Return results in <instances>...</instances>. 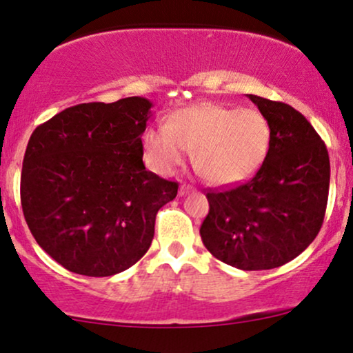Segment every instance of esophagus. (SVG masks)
I'll list each match as a JSON object with an SVG mask.
<instances>
[{
    "mask_svg": "<svg viewBox=\"0 0 353 353\" xmlns=\"http://www.w3.org/2000/svg\"><path fill=\"white\" fill-rule=\"evenodd\" d=\"M189 192H192V187L190 185H185V184L181 185V189H179V194L181 195H187V194H189Z\"/></svg>",
    "mask_w": 353,
    "mask_h": 353,
    "instance_id": "1",
    "label": "esophagus"
}]
</instances>
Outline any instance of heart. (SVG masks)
<instances>
[{"instance_id":"heart-1","label":"heart","mask_w":353,"mask_h":353,"mask_svg":"<svg viewBox=\"0 0 353 353\" xmlns=\"http://www.w3.org/2000/svg\"><path fill=\"white\" fill-rule=\"evenodd\" d=\"M269 120L257 109L200 102L176 110L168 125L146 128L145 159L159 174L172 172L194 151V164L208 182L228 185L248 179L270 148Z\"/></svg>"}]
</instances>
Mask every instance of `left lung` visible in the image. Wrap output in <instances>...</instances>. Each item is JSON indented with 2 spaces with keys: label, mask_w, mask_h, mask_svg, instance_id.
Returning <instances> with one entry per match:
<instances>
[{
  "label": "left lung",
  "mask_w": 353,
  "mask_h": 353,
  "mask_svg": "<svg viewBox=\"0 0 353 353\" xmlns=\"http://www.w3.org/2000/svg\"><path fill=\"white\" fill-rule=\"evenodd\" d=\"M269 120L264 163L246 184L210 190L200 226L205 248L241 270L275 269L313 243L323 226L331 164L324 141L292 105L248 94Z\"/></svg>",
  "instance_id": "1"
}]
</instances>
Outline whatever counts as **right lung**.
Here are the masks:
<instances>
[{"mask_svg": "<svg viewBox=\"0 0 353 353\" xmlns=\"http://www.w3.org/2000/svg\"><path fill=\"white\" fill-rule=\"evenodd\" d=\"M145 97L88 102L35 128L26 148L21 203L40 248L79 275L109 276L151 246L158 210L179 184L146 171Z\"/></svg>", "mask_w": 353, "mask_h": 353, "instance_id": "add662e5", "label": "right lung"}]
</instances>
